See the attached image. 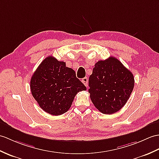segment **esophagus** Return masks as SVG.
<instances>
[{"mask_svg": "<svg viewBox=\"0 0 159 159\" xmlns=\"http://www.w3.org/2000/svg\"><path fill=\"white\" fill-rule=\"evenodd\" d=\"M82 82L86 87L88 85V79L87 77H84L83 79H82Z\"/></svg>", "mask_w": 159, "mask_h": 159, "instance_id": "1", "label": "esophagus"}]
</instances>
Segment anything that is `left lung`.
<instances>
[{"mask_svg": "<svg viewBox=\"0 0 159 159\" xmlns=\"http://www.w3.org/2000/svg\"><path fill=\"white\" fill-rule=\"evenodd\" d=\"M91 102L99 112L112 114L126 104L134 87V77L116 58L110 57L95 64L89 79Z\"/></svg>", "mask_w": 159, "mask_h": 159, "instance_id": "obj_1", "label": "left lung"}]
</instances>
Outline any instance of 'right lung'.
<instances>
[{
  "instance_id": "right-lung-1",
  "label": "right lung",
  "mask_w": 159,
  "mask_h": 159,
  "mask_svg": "<svg viewBox=\"0 0 159 159\" xmlns=\"http://www.w3.org/2000/svg\"><path fill=\"white\" fill-rule=\"evenodd\" d=\"M33 97L44 111L61 115L70 108L76 93L86 87L75 71L54 57L49 56L39 65L30 80Z\"/></svg>"
}]
</instances>
